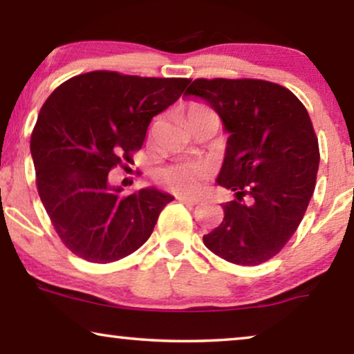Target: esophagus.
I'll list each match as a JSON object with an SVG mask.
<instances>
[{
	"mask_svg": "<svg viewBox=\"0 0 354 354\" xmlns=\"http://www.w3.org/2000/svg\"><path fill=\"white\" fill-rule=\"evenodd\" d=\"M178 201H182L183 205H188V206H198L201 203L200 198H190V196H178Z\"/></svg>",
	"mask_w": 354,
	"mask_h": 354,
	"instance_id": "esophagus-1",
	"label": "esophagus"
}]
</instances>
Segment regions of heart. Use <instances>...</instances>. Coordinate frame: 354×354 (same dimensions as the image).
<instances>
[{
    "label": "heart",
    "instance_id": "b5f03b06",
    "mask_svg": "<svg viewBox=\"0 0 354 354\" xmlns=\"http://www.w3.org/2000/svg\"><path fill=\"white\" fill-rule=\"evenodd\" d=\"M211 111L205 103L195 101L188 106L187 118L193 114ZM207 177H209V167L200 161H178L162 167L158 172V180L164 187L172 190L178 195H192V193L200 192L205 185Z\"/></svg>",
    "mask_w": 354,
    "mask_h": 354
}]
</instances>
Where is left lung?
Instances as JSON below:
<instances>
[{
    "mask_svg": "<svg viewBox=\"0 0 354 354\" xmlns=\"http://www.w3.org/2000/svg\"><path fill=\"white\" fill-rule=\"evenodd\" d=\"M185 95L205 100L230 133L217 183L236 198L203 241L229 263L263 264L292 239L316 187L311 118L292 91L268 80L196 79Z\"/></svg>",
    "mask_w": 354,
    "mask_h": 354,
    "instance_id": "left-lung-1",
    "label": "left lung"
}]
</instances>
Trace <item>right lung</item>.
Listing matches in <instances>:
<instances>
[{"mask_svg":"<svg viewBox=\"0 0 354 354\" xmlns=\"http://www.w3.org/2000/svg\"><path fill=\"white\" fill-rule=\"evenodd\" d=\"M190 79L93 71L61 84L40 109L30 138L37 190L62 243L96 264L132 254L174 198L156 188L124 195L108 174L133 162L154 115Z\"/></svg>","mask_w":354,"mask_h":354,"instance_id":"1","label":"right lung"}]
</instances>
